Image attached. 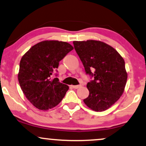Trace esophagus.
Listing matches in <instances>:
<instances>
[{
  "label": "esophagus",
  "instance_id": "esophagus-1",
  "mask_svg": "<svg viewBox=\"0 0 146 146\" xmlns=\"http://www.w3.org/2000/svg\"><path fill=\"white\" fill-rule=\"evenodd\" d=\"M72 87L73 88H74V89H77L79 87H80V85H72Z\"/></svg>",
  "mask_w": 146,
  "mask_h": 146
}]
</instances>
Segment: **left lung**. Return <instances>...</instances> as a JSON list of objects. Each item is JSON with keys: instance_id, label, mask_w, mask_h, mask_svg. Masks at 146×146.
I'll list each match as a JSON object with an SVG mask.
<instances>
[{"instance_id": "left-lung-1", "label": "left lung", "mask_w": 146, "mask_h": 146, "mask_svg": "<svg viewBox=\"0 0 146 146\" xmlns=\"http://www.w3.org/2000/svg\"><path fill=\"white\" fill-rule=\"evenodd\" d=\"M73 43L86 74L94 78L87 84L89 95L84 103L96 112L107 110L125 90L127 73L123 58L115 49L103 41H74Z\"/></svg>"}]
</instances>
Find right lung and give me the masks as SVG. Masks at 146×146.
Listing matches in <instances>:
<instances>
[{
  "instance_id": "1",
  "label": "right lung",
  "mask_w": 146,
  "mask_h": 146,
  "mask_svg": "<svg viewBox=\"0 0 146 146\" xmlns=\"http://www.w3.org/2000/svg\"><path fill=\"white\" fill-rule=\"evenodd\" d=\"M73 49L67 42L45 40L34 45L23 56L18 80L25 96L37 109L47 111L63 99L69 86L51 76Z\"/></svg>"
}]
</instances>
